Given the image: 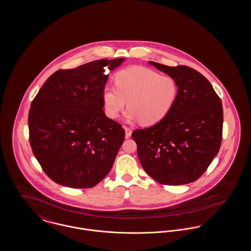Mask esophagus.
<instances>
[{
	"instance_id": "34e87169",
	"label": "esophagus",
	"mask_w": 251,
	"mask_h": 251,
	"mask_svg": "<svg viewBox=\"0 0 251 251\" xmlns=\"http://www.w3.org/2000/svg\"><path fill=\"white\" fill-rule=\"evenodd\" d=\"M124 129H125V136H126V138H129L131 135H132V130L129 127H127V126H124Z\"/></svg>"
}]
</instances>
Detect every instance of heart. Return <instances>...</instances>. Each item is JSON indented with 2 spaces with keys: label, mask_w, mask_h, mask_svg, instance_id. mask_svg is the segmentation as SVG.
I'll use <instances>...</instances> for the list:
<instances>
[{
  "label": "heart",
  "mask_w": 251,
  "mask_h": 251,
  "mask_svg": "<svg viewBox=\"0 0 251 251\" xmlns=\"http://www.w3.org/2000/svg\"><path fill=\"white\" fill-rule=\"evenodd\" d=\"M177 95L178 86L173 77L135 66L118 72L115 84H105L102 101L105 113L110 118L119 116L128 100L126 118L153 125L170 114Z\"/></svg>",
  "instance_id": "b5f03b06"
}]
</instances>
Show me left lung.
Masks as SVG:
<instances>
[{"instance_id": "left-lung-1", "label": "left lung", "mask_w": 251, "mask_h": 251, "mask_svg": "<svg viewBox=\"0 0 251 251\" xmlns=\"http://www.w3.org/2000/svg\"><path fill=\"white\" fill-rule=\"evenodd\" d=\"M150 64L176 81L178 95L164 119L133 132L138 159L160 184L193 182L207 170L222 144L221 98L210 82L190 67Z\"/></svg>"}]
</instances>
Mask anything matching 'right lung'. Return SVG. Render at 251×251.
<instances>
[{
    "label": "right lung",
    "mask_w": 251,
    "mask_h": 251,
    "mask_svg": "<svg viewBox=\"0 0 251 251\" xmlns=\"http://www.w3.org/2000/svg\"><path fill=\"white\" fill-rule=\"evenodd\" d=\"M124 58L101 59L51 75L31 102L29 143L54 182L92 188L112 169L125 138L122 125L103 111L108 71Z\"/></svg>",
    "instance_id": "right-lung-1"
}]
</instances>
